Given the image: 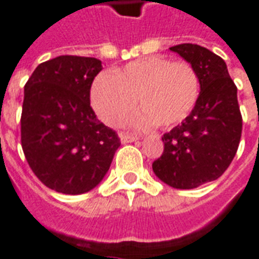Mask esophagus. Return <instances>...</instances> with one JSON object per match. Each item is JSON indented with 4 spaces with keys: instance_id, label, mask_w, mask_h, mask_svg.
<instances>
[{
    "instance_id": "34e87169",
    "label": "esophagus",
    "mask_w": 259,
    "mask_h": 259,
    "mask_svg": "<svg viewBox=\"0 0 259 259\" xmlns=\"http://www.w3.org/2000/svg\"><path fill=\"white\" fill-rule=\"evenodd\" d=\"M139 140V136L137 135H132V133H122L120 135V141L122 143H133V141Z\"/></svg>"
}]
</instances>
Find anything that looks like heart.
<instances>
[{
  "mask_svg": "<svg viewBox=\"0 0 259 259\" xmlns=\"http://www.w3.org/2000/svg\"><path fill=\"white\" fill-rule=\"evenodd\" d=\"M200 87V76L189 62L147 57L127 64L111 79H97L91 105L105 123L119 126L135 111L139 98L143 112L135 118L136 126L170 127L190 115Z\"/></svg>",
  "mask_w": 259,
  "mask_h": 259,
  "instance_id": "1",
  "label": "heart"
}]
</instances>
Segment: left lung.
Instances as JSON below:
<instances>
[{"mask_svg":"<svg viewBox=\"0 0 259 259\" xmlns=\"http://www.w3.org/2000/svg\"><path fill=\"white\" fill-rule=\"evenodd\" d=\"M200 76L201 91L190 115L162 136L163 152L152 170L163 183L189 190L217 180L239 148L243 118L237 87L221 57L197 44L170 47Z\"/></svg>","mask_w":259,"mask_h":259,"instance_id":"left-lung-1","label":"left lung"}]
</instances>
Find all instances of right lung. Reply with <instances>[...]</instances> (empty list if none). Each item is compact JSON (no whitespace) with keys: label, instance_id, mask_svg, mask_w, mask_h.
<instances>
[{"label":"right lung","instance_id":"right-lung-1","mask_svg":"<svg viewBox=\"0 0 259 259\" xmlns=\"http://www.w3.org/2000/svg\"><path fill=\"white\" fill-rule=\"evenodd\" d=\"M101 61L61 55L42 62L25 84L20 141L31 170L48 189L83 194L108 172L120 146L118 133L90 105Z\"/></svg>","mask_w":259,"mask_h":259}]
</instances>
